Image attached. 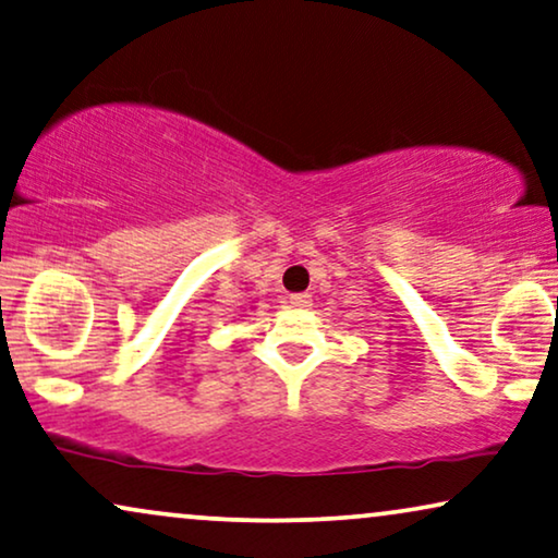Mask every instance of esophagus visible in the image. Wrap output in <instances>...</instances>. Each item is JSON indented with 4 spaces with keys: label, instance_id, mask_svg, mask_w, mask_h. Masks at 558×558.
Here are the masks:
<instances>
[{
    "label": "esophagus",
    "instance_id": "obj_1",
    "mask_svg": "<svg viewBox=\"0 0 558 558\" xmlns=\"http://www.w3.org/2000/svg\"><path fill=\"white\" fill-rule=\"evenodd\" d=\"M288 303L295 308H308L311 306V295L308 293H293L291 299H288Z\"/></svg>",
    "mask_w": 558,
    "mask_h": 558
}]
</instances>
